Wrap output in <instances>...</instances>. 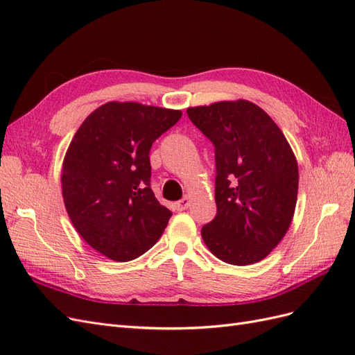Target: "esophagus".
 <instances>
[{
	"mask_svg": "<svg viewBox=\"0 0 355 355\" xmlns=\"http://www.w3.org/2000/svg\"><path fill=\"white\" fill-rule=\"evenodd\" d=\"M189 204H191V200H189L188 197H185V198L179 200V201L175 204V207H176L178 211H182V210H187V209L189 207Z\"/></svg>",
	"mask_w": 355,
	"mask_h": 355,
	"instance_id": "esophagus-1",
	"label": "esophagus"
}]
</instances>
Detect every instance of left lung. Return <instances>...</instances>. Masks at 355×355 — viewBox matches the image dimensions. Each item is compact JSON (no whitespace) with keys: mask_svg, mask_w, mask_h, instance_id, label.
<instances>
[{"mask_svg":"<svg viewBox=\"0 0 355 355\" xmlns=\"http://www.w3.org/2000/svg\"><path fill=\"white\" fill-rule=\"evenodd\" d=\"M214 146L216 216L201 228L209 250L231 265L262 261L283 240L297 200L295 154L278 125L249 101L188 108Z\"/></svg>","mask_w":355,"mask_h":355,"instance_id":"obj_1","label":"left lung"}]
</instances>
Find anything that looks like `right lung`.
Returning a JSON list of instances; mask_svg holds the SVG:
<instances>
[{"mask_svg": "<svg viewBox=\"0 0 355 355\" xmlns=\"http://www.w3.org/2000/svg\"><path fill=\"white\" fill-rule=\"evenodd\" d=\"M180 111L136 102H108L75 133L62 168L71 222L94 250L116 262L148 252L171 211L151 189L149 151Z\"/></svg>", "mask_w": 355, "mask_h": 355, "instance_id": "obj_1", "label": "right lung"}]
</instances>
